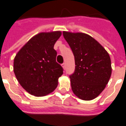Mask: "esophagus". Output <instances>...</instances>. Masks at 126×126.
<instances>
[{"instance_id":"esophagus-1","label":"esophagus","mask_w":126,"mask_h":126,"mask_svg":"<svg viewBox=\"0 0 126 126\" xmlns=\"http://www.w3.org/2000/svg\"><path fill=\"white\" fill-rule=\"evenodd\" d=\"M62 66H63V68H64V69H65V68H66V65H65V63L62 64Z\"/></svg>"}]
</instances>
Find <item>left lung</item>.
Wrapping results in <instances>:
<instances>
[{"label": "left lung", "instance_id": "1", "mask_svg": "<svg viewBox=\"0 0 126 126\" xmlns=\"http://www.w3.org/2000/svg\"><path fill=\"white\" fill-rule=\"evenodd\" d=\"M75 59V70L70 76L74 94L90 101L105 88L111 75L110 57L102 45L83 32H63Z\"/></svg>", "mask_w": 126, "mask_h": 126}]
</instances>
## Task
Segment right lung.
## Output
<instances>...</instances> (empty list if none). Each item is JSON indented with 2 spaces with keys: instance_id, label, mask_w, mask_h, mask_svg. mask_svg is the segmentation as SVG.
I'll return each instance as SVG.
<instances>
[{
  "instance_id": "add662e5",
  "label": "right lung",
  "mask_w": 126,
  "mask_h": 126,
  "mask_svg": "<svg viewBox=\"0 0 126 126\" xmlns=\"http://www.w3.org/2000/svg\"><path fill=\"white\" fill-rule=\"evenodd\" d=\"M61 31L40 32L25 43L14 59L13 70L24 89L36 97L52 92L63 74L62 66L56 61L54 45Z\"/></svg>"
}]
</instances>
